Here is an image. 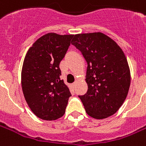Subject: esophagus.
Masks as SVG:
<instances>
[{"mask_svg":"<svg viewBox=\"0 0 146 146\" xmlns=\"http://www.w3.org/2000/svg\"><path fill=\"white\" fill-rule=\"evenodd\" d=\"M76 82H74V83H73V84H72V86H73V87H75V86H76Z\"/></svg>","mask_w":146,"mask_h":146,"instance_id":"obj_1","label":"esophagus"}]
</instances>
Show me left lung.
<instances>
[{
	"instance_id": "1",
	"label": "left lung",
	"mask_w": 146,
	"mask_h": 146,
	"mask_svg": "<svg viewBox=\"0 0 146 146\" xmlns=\"http://www.w3.org/2000/svg\"><path fill=\"white\" fill-rule=\"evenodd\" d=\"M71 43L87 63L88 90L79 96L87 114L96 119L111 116L123 104L130 87V70L122 49L100 32L75 35Z\"/></svg>"
}]
</instances>
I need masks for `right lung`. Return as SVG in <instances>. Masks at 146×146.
Segmentation results:
<instances>
[{"instance_id":"right-lung-1","label":"right lung","mask_w":146,"mask_h":146,"mask_svg":"<svg viewBox=\"0 0 146 146\" xmlns=\"http://www.w3.org/2000/svg\"><path fill=\"white\" fill-rule=\"evenodd\" d=\"M73 35L48 33L30 47L21 70V87L28 105L46 121L63 116L71 94L59 76L61 62Z\"/></svg>"}]
</instances>
